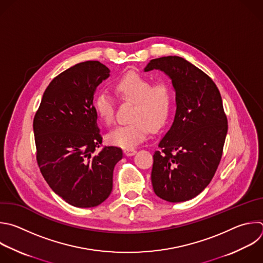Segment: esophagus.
<instances>
[{"mask_svg":"<svg viewBox=\"0 0 263 263\" xmlns=\"http://www.w3.org/2000/svg\"><path fill=\"white\" fill-rule=\"evenodd\" d=\"M124 154H125L126 156L130 157V156H133V155L136 154V149H134V148H132V149H125V151H124Z\"/></svg>","mask_w":263,"mask_h":263,"instance_id":"esophagus-1","label":"esophagus"}]
</instances>
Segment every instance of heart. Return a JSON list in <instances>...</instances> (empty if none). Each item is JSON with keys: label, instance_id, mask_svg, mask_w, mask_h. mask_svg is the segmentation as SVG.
Wrapping results in <instances>:
<instances>
[{"label": "heart", "instance_id": "heart-1", "mask_svg": "<svg viewBox=\"0 0 263 263\" xmlns=\"http://www.w3.org/2000/svg\"><path fill=\"white\" fill-rule=\"evenodd\" d=\"M115 91L122 101L133 103L132 122L109 132L106 140L111 145L132 149L145 140L148 129L157 132L165 125L172 107L173 90L166 81L153 84L148 78L129 72L116 81ZM95 108L106 126L114 124L116 106L109 95L99 94Z\"/></svg>", "mask_w": 263, "mask_h": 263}]
</instances>
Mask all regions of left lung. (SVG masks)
Returning <instances> with one entry per match:
<instances>
[{
    "instance_id": "obj_1",
    "label": "left lung",
    "mask_w": 263,
    "mask_h": 263,
    "mask_svg": "<svg viewBox=\"0 0 263 263\" xmlns=\"http://www.w3.org/2000/svg\"><path fill=\"white\" fill-rule=\"evenodd\" d=\"M163 71L176 91L173 123L154 154L152 184L168 202L201 193L214 178L227 134L221 94L212 78L187 60L169 55L151 60L144 71Z\"/></svg>"
}]
</instances>
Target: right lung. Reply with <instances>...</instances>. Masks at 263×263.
<instances>
[{"instance_id": "right-lung-1", "label": "right lung", "mask_w": 263, "mask_h": 263, "mask_svg": "<svg viewBox=\"0 0 263 263\" xmlns=\"http://www.w3.org/2000/svg\"><path fill=\"white\" fill-rule=\"evenodd\" d=\"M109 72L98 61L65 70L46 87L33 122L36 158L44 180L76 208L97 206L110 195L114 168L123 158L117 146L95 153L102 137L94 94Z\"/></svg>"}]
</instances>
